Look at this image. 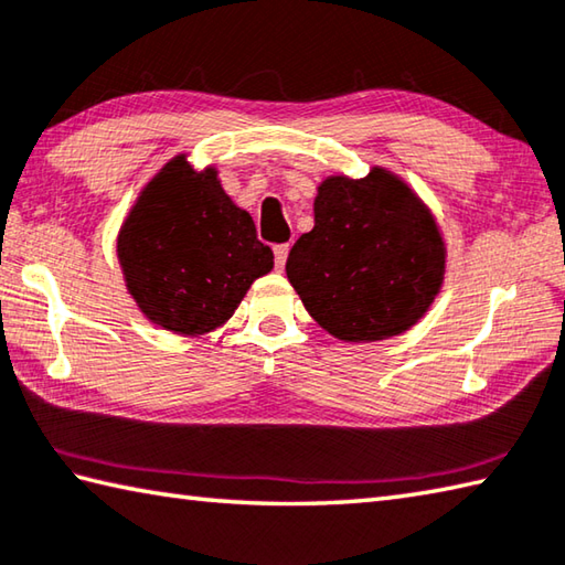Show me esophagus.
I'll use <instances>...</instances> for the list:
<instances>
[{
	"mask_svg": "<svg viewBox=\"0 0 565 565\" xmlns=\"http://www.w3.org/2000/svg\"><path fill=\"white\" fill-rule=\"evenodd\" d=\"M273 253H275V265H278V270H282L285 260H287V253H290V246H287V243H280V246L273 248Z\"/></svg>",
	"mask_w": 565,
	"mask_h": 565,
	"instance_id": "obj_1",
	"label": "esophagus"
}]
</instances>
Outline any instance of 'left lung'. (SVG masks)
Returning <instances> with one entry per match:
<instances>
[{"label":"left lung","instance_id":"obj_1","mask_svg":"<svg viewBox=\"0 0 565 565\" xmlns=\"http://www.w3.org/2000/svg\"><path fill=\"white\" fill-rule=\"evenodd\" d=\"M448 270L430 206L386 167L317 186L315 228L287 255L305 310L339 342H381L428 315Z\"/></svg>","mask_w":565,"mask_h":565}]
</instances>
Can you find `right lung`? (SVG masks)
<instances>
[{
	"mask_svg": "<svg viewBox=\"0 0 565 565\" xmlns=\"http://www.w3.org/2000/svg\"><path fill=\"white\" fill-rule=\"evenodd\" d=\"M127 292L152 324L199 337L223 327L250 285L273 270L248 211L218 169L177 154L145 184L117 233Z\"/></svg>",
	"mask_w": 565,
	"mask_h": 565,
	"instance_id": "1",
	"label": "right lung"
}]
</instances>
